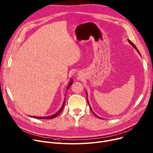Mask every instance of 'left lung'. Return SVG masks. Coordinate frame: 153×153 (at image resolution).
<instances>
[{"label":"left lung","instance_id":"left-lung-1","mask_svg":"<svg viewBox=\"0 0 153 153\" xmlns=\"http://www.w3.org/2000/svg\"><path fill=\"white\" fill-rule=\"evenodd\" d=\"M128 42H130V44H131V45H132V46H133V47H134V48H135V49H136V50H137V52H138V53H140V52H139V51H138V48H137V47H136V46H135V44H134V43H133V42H131V40H128ZM87 101H88V100H87ZM90 108V109H91V108ZM91 111H92V110H91ZM92 112H93V111H92ZM95 114V116H97V117H98V118H100V117H98V116H97V115H96V114Z\"/></svg>","mask_w":153,"mask_h":153}]
</instances>
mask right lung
<instances>
[{"mask_svg":"<svg viewBox=\"0 0 153 153\" xmlns=\"http://www.w3.org/2000/svg\"><path fill=\"white\" fill-rule=\"evenodd\" d=\"M73 83V80H71V82L69 83V84L68 85V87H67V90L70 87V86L72 85V84ZM65 102H64V103L63 104V105H62V108H61V109L57 112V113H56V114H53V115H52V116H46V117H35V116H33V117H34V118H37V119H53V118H54V117H56L57 116H58L59 114H60V113L62 111V110L63 109V108H64V106H65Z\"/></svg>","mask_w":153,"mask_h":153,"instance_id":"right-lung-1","label":"right lung"}]
</instances>
